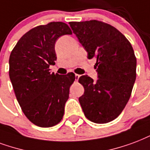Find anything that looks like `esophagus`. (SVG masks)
<instances>
[{"label":"esophagus","instance_id":"1","mask_svg":"<svg viewBox=\"0 0 150 150\" xmlns=\"http://www.w3.org/2000/svg\"><path fill=\"white\" fill-rule=\"evenodd\" d=\"M75 80H76V81H78V79H79L80 75H78V74H75Z\"/></svg>","mask_w":150,"mask_h":150}]
</instances>
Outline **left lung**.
<instances>
[{"instance_id":"8db88e82","label":"left lung","mask_w":150,"mask_h":150,"mask_svg":"<svg viewBox=\"0 0 150 150\" xmlns=\"http://www.w3.org/2000/svg\"><path fill=\"white\" fill-rule=\"evenodd\" d=\"M86 52L95 57L98 79L82 75L84 94L79 98L84 115L96 123L117 118L131 95L136 79V57L131 44L116 27L98 20L70 22Z\"/></svg>"}]
</instances>
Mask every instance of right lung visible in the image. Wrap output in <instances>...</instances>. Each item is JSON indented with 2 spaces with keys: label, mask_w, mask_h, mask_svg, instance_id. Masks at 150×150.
Listing matches in <instances>:
<instances>
[{
  "label": "right lung",
  "mask_w": 150,
  "mask_h": 150,
  "mask_svg": "<svg viewBox=\"0 0 150 150\" xmlns=\"http://www.w3.org/2000/svg\"><path fill=\"white\" fill-rule=\"evenodd\" d=\"M71 34L62 22L40 25L23 34L10 54L9 78L17 100L27 118L41 127L57 125L64 113L75 74L50 73V66L57 60V38Z\"/></svg>",
  "instance_id": "1"
}]
</instances>
